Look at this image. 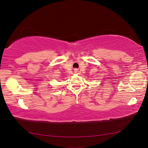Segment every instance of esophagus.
<instances>
[{
	"mask_svg": "<svg viewBox=\"0 0 148 148\" xmlns=\"http://www.w3.org/2000/svg\"><path fill=\"white\" fill-rule=\"evenodd\" d=\"M74 72H76V73H77V72H78V70H77V69H74Z\"/></svg>",
	"mask_w": 148,
	"mask_h": 148,
	"instance_id": "34e87169",
	"label": "esophagus"
}]
</instances>
